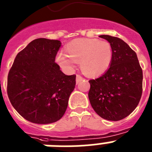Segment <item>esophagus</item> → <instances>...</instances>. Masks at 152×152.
Instances as JSON below:
<instances>
[{"mask_svg":"<svg viewBox=\"0 0 152 152\" xmlns=\"http://www.w3.org/2000/svg\"><path fill=\"white\" fill-rule=\"evenodd\" d=\"M83 80V77L80 76V75H76V83H79L80 81V80Z\"/></svg>","mask_w":152,"mask_h":152,"instance_id":"obj_1","label":"esophagus"}]
</instances>
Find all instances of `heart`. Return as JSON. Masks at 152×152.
Masks as SVG:
<instances>
[{
    "label": "heart",
    "mask_w": 152,
    "mask_h": 152,
    "mask_svg": "<svg viewBox=\"0 0 152 152\" xmlns=\"http://www.w3.org/2000/svg\"><path fill=\"white\" fill-rule=\"evenodd\" d=\"M113 60V49L107 41L96 39H76L68 42L65 54L58 55L56 62L62 69L72 71L80 63L81 72L88 77L100 76L110 68Z\"/></svg>",
    "instance_id": "b5f03b06"
}]
</instances>
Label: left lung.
I'll return each mask as SVG.
<instances>
[{"label": "left lung", "mask_w": 152, "mask_h": 152, "mask_svg": "<svg viewBox=\"0 0 152 152\" xmlns=\"http://www.w3.org/2000/svg\"><path fill=\"white\" fill-rule=\"evenodd\" d=\"M100 38L113 49L110 66L102 76L89 80L91 107L103 119L119 121L136 108L142 94V69L137 55L121 39L109 35Z\"/></svg>", "instance_id": "8db88e82"}]
</instances>
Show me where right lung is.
<instances>
[{
    "mask_svg": "<svg viewBox=\"0 0 152 152\" xmlns=\"http://www.w3.org/2000/svg\"><path fill=\"white\" fill-rule=\"evenodd\" d=\"M60 46L59 40L34 39L17 55L9 71V100L31 123H55L66 111L76 75H65L55 62Z\"/></svg>",
    "mask_w": 152,
    "mask_h": 152,
    "instance_id": "1",
    "label": "right lung"
}]
</instances>
